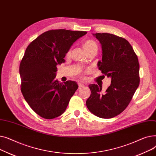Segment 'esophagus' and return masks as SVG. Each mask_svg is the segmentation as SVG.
<instances>
[{
	"label": "esophagus",
	"instance_id": "esophagus-1",
	"mask_svg": "<svg viewBox=\"0 0 156 156\" xmlns=\"http://www.w3.org/2000/svg\"><path fill=\"white\" fill-rule=\"evenodd\" d=\"M83 87H84V84L81 83H78V88H81Z\"/></svg>",
	"mask_w": 156,
	"mask_h": 156
}]
</instances>
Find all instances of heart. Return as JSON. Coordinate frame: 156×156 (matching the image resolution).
<instances>
[{
    "label": "heart",
    "mask_w": 156,
    "mask_h": 156,
    "mask_svg": "<svg viewBox=\"0 0 156 156\" xmlns=\"http://www.w3.org/2000/svg\"><path fill=\"white\" fill-rule=\"evenodd\" d=\"M83 47L84 48L85 51L87 53L90 51H91L92 49H93L94 48H97V44H95L94 41L88 39V40H85L83 42ZM71 53V48H70L69 50L68 51L66 55L68 56H69V55H70Z\"/></svg>",
    "instance_id": "heart-1"
}]
</instances>
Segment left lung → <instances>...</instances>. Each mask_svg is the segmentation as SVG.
I'll return each instance as SVG.
<instances>
[{"instance_id": "obj_1", "label": "left lung", "mask_w": 156, "mask_h": 156, "mask_svg": "<svg viewBox=\"0 0 156 156\" xmlns=\"http://www.w3.org/2000/svg\"><path fill=\"white\" fill-rule=\"evenodd\" d=\"M102 49L99 70L111 78V85L102 93V87L89 85L91 95L86 101L87 108L101 118H112L123 111L132 101L140 83L139 63L136 54L128 41L106 33L93 34Z\"/></svg>"}]
</instances>
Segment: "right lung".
Returning <instances> with one entry per match:
<instances>
[{
  "instance_id": "right-lung-1",
  "label": "right lung",
  "mask_w": 156,
  "mask_h": 156,
  "mask_svg": "<svg viewBox=\"0 0 156 156\" xmlns=\"http://www.w3.org/2000/svg\"><path fill=\"white\" fill-rule=\"evenodd\" d=\"M87 31L64 29L44 32L28 45L20 65L21 90L24 99L38 115L50 119L66 109L78 88L74 81L59 83L55 80L57 65L72 44Z\"/></svg>"
}]
</instances>
